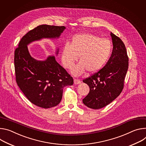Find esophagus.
<instances>
[{
  "label": "esophagus",
  "instance_id": "1",
  "mask_svg": "<svg viewBox=\"0 0 146 146\" xmlns=\"http://www.w3.org/2000/svg\"><path fill=\"white\" fill-rule=\"evenodd\" d=\"M74 84L75 85H78V84H80V83H81V82H80V80L78 79H74Z\"/></svg>",
  "mask_w": 146,
  "mask_h": 146
}]
</instances>
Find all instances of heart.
<instances>
[{"label":"heart","instance_id":"b5f03b06","mask_svg":"<svg viewBox=\"0 0 146 146\" xmlns=\"http://www.w3.org/2000/svg\"><path fill=\"white\" fill-rule=\"evenodd\" d=\"M112 51V44L106 38L90 33L78 34L73 36L71 43H66L62 50L63 66L71 68L79 58V62L71 71L79 76L87 71L94 73L100 70L108 61Z\"/></svg>","mask_w":146,"mask_h":146}]
</instances>
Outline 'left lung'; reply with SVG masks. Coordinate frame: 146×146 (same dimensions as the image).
Instances as JSON below:
<instances>
[{"label":"left lung","instance_id":"left-lung-1","mask_svg":"<svg viewBox=\"0 0 146 146\" xmlns=\"http://www.w3.org/2000/svg\"><path fill=\"white\" fill-rule=\"evenodd\" d=\"M110 35L113 48L108 62L98 72L83 80L90 91L82 102L94 110L107 106L121 94L128 69L129 58L123 42L112 32Z\"/></svg>","mask_w":146,"mask_h":146}]
</instances>
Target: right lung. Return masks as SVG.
Wrapping results in <instances>:
<instances>
[{
	"label": "right lung",
	"mask_w": 146,
	"mask_h": 146,
	"mask_svg": "<svg viewBox=\"0 0 146 146\" xmlns=\"http://www.w3.org/2000/svg\"><path fill=\"white\" fill-rule=\"evenodd\" d=\"M66 28L64 26L39 25L22 38L15 50L16 82L26 98L41 108L57 106L62 99L63 88L72 85L74 80L56 61L54 56H48L44 60H36L31 56L28 45L43 39H58ZM58 51L57 47L56 56Z\"/></svg>",
	"instance_id": "add662e5"
}]
</instances>
